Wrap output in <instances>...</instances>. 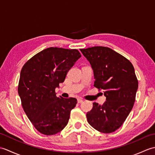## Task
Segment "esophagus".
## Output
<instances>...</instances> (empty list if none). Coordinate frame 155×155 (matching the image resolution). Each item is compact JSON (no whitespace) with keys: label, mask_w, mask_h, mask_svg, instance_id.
Here are the masks:
<instances>
[{"label":"esophagus","mask_w":155,"mask_h":155,"mask_svg":"<svg viewBox=\"0 0 155 155\" xmlns=\"http://www.w3.org/2000/svg\"><path fill=\"white\" fill-rule=\"evenodd\" d=\"M77 102H78V103H82L83 102V99H81V98H78Z\"/></svg>","instance_id":"esophagus-1"}]
</instances>
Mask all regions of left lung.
Wrapping results in <instances>:
<instances>
[{"instance_id":"1","label":"left lung","mask_w":155,"mask_h":155,"mask_svg":"<svg viewBox=\"0 0 155 155\" xmlns=\"http://www.w3.org/2000/svg\"><path fill=\"white\" fill-rule=\"evenodd\" d=\"M80 50L93 70L94 86L103 89L106 97L103 105L93 103V108L87 114L88 123L99 132H114L126 120L135 101L138 80L133 65L108 47Z\"/></svg>"}]
</instances>
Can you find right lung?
Segmentation results:
<instances>
[{
    "instance_id": "right-lung-1",
    "label": "right lung",
    "mask_w": 155,
    "mask_h": 155,
    "mask_svg": "<svg viewBox=\"0 0 155 155\" xmlns=\"http://www.w3.org/2000/svg\"><path fill=\"white\" fill-rule=\"evenodd\" d=\"M81 57L77 49L50 47L33 56L23 66L18 93L24 111L38 132L55 134L67 126L75 98L56 96L71 68Z\"/></svg>"
}]
</instances>
